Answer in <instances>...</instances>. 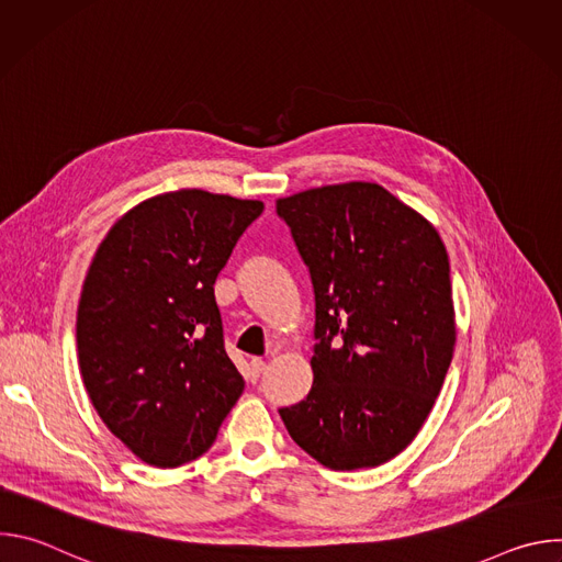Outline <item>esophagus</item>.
<instances>
[{"instance_id": "esophagus-1", "label": "esophagus", "mask_w": 562, "mask_h": 562, "mask_svg": "<svg viewBox=\"0 0 562 562\" xmlns=\"http://www.w3.org/2000/svg\"><path fill=\"white\" fill-rule=\"evenodd\" d=\"M249 369H251V380L256 382L262 373H265V369H267V362L262 360V358H254L251 360V364H249Z\"/></svg>"}]
</instances>
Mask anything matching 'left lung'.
I'll list each match as a JSON object with an SVG mask.
<instances>
[{
  "mask_svg": "<svg viewBox=\"0 0 562 562\" xmlns=\"http://www.w3.org/2000/svg\"><path fill=\"white\" fill-rule=\"evenodd\" d=\"M276 209L311 273L317 340L311 391L280 416L319 464L378 467L418 436L451 364L447 249L427 217L375 182L308 189Z\"/></svg>",
  "mask_w": 562,
  "mask_h": 562,
  "instance_id": "obj_1",
  "label": "left lung"
}]
</instances>
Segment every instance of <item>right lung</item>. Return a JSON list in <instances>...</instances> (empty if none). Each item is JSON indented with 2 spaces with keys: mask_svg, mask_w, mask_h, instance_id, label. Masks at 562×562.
I'll return each mask as SVG.
<instances>
[{
  "mask_svg": "<svg viewBox=\"0 0 562 562\" xmlns=\"http://www.w3.org/2000/svg\"><path fill=\"white\" fill-rule=\"evenodd\" d=\"M262 211L202 189L159 193L95 251L77 306L79 373L102 423L146 464L202 456L245 391L213 284Z\"/></svg>",
  "mask_w": 562,
  "mask_h": 562,
  "instance_id": "add662e5",
  "label": "right lung"
}]
</instances>
